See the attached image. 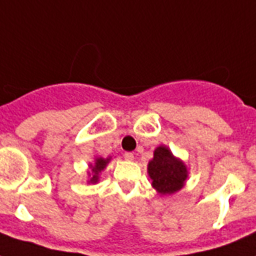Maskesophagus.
<instances>
[{"instance_id": "1", "label": "esophagus", "mask_w": 256, "mask_h": 256, "mask_svg": "<svg viewBox=\"0 0 256 256\" xmlns=\"http://www.w3.org/2000/svg\"><path fill=\"white\" fill-rule=\"evenodd\" d=\"M124 158L126 160H134V154H132V152H124Z\"/></svg>"}]
</instances>
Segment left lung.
Returning <instances> with one entry per match:
<instances>
[{"mask_svg": "<svg viewBox=\"0 0 256 256\" xmlns=\"http://www.w3.org/2000/svg\"><path fill=\"white\" fill-rule=\"evenodd\" d=\"M148 170L152 186L160 194H172L180 190L187 178L186 166L164 146L156 148L154 158L148 162Z\"/></svg>", "mask_w": 256, "mask_h": 256, "instance_id": "obj_1", "label": "left lung"}]
</instances>
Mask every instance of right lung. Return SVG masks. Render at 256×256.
Masks as SVG:
<instances>
[{
  "label": "right lung",
  "instance_id": "1",
  "mask_svg": "<svg viewBox=\"0 0 256 256\" xmlns=\"http://www.w3.org/2000/svg\"><path fill=\"white\" fill-rule=\"evenodd\" d=\"M108 160H110V158H108V160H104V158H96L94 166H92V178H90V182L92 183L98 182V175H100V171L106 168V164H108Z\"/></svg>",
  "mask_w": 256,
  "mask_h": 256
}]
</instances>
